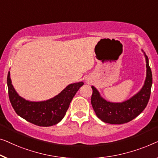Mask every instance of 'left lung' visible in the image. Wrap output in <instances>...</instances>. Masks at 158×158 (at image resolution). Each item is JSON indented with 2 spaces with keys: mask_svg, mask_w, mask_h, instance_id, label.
<instances>
[{
  "mask_svg": "<svg viewBox=\"0 0 158 158\" xmlns=\"http://www.w3.org/2000/svg\"><path fill=\"white\" fill-rule=\"evenodd\" d=\"M146 61V79L140 90L123 102H111L102 98L99 91L92 86V95L91 103L98 118L104 123L112 124L127 123L138 116L145 110L150 97L152 76L149 66L148 58L144 53Z\"/></svg>",
  "mask_w": 158,
  "mask_h": 158,
  "instance_id": "left-lung-1",
  "label": "left lung"
}]
</instances>
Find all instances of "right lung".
Here are the masks:
<instances>
[{
    "mask_svg": "<svg viewBox=\"0 0 158 158\" xmlns=\"http://www.w3.org/2000/svg\"><path fill=\"white\" fill-rule=\"evenodd\" d=\"M8 96L13 108L18 115L29 123L41 127H49L61 122L82 81L69 84L59 94L41 102L26 100L20 97L12 85L10 72L7 77Z\"/></svg>",
    "mask_w": 158,
    "mask_h": 158,
    "instance_id": "obj_1",
    "label": "right lung"
}]
</instances>
